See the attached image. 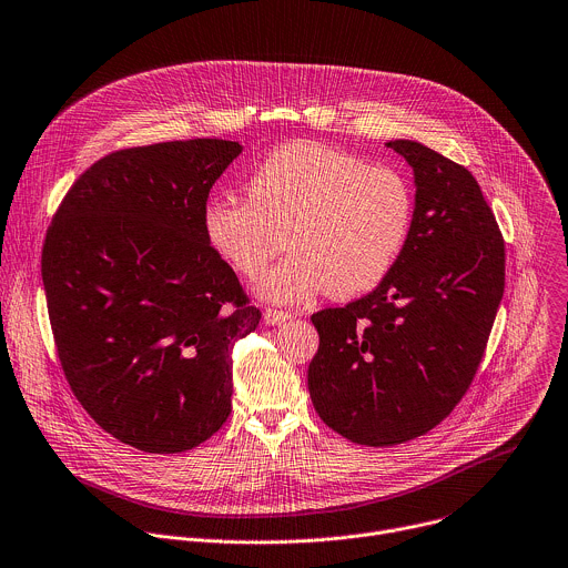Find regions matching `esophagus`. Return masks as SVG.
<instances>
[{"label": "esophagus", "instance_id": "34e87169", "mask_svg": "<svg viewBox=\"0 0 568 568\" xmlns=\"http://www.w3.org/2000/svg\"><path fill=\"white\" fill-rule=\"evenodd\" d=\"M291 321V313L288 311H282V308H266L264 311V323L271 325V327H277L282 323Z\"/></svg>", "mask_w": 568, "mask_h": 568}]
</instances>
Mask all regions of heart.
<instances>
[{"label": "heart", "mask_w": 568, "mask_h": 568, "mask_svg": "<svg viewBox=\"0 0 568 568\" xmlns=\"http://www.w3.org/2000/svg\"><path fill=\"white\" fill-rule=\"evenodd\" d=\"M250 196L219 194L203 212L216 255L255 280L286 227L288 255L257 284L264 300L306 302L329 288L354 297L379 286L399 262L415 219L410 180L369 166L352 151L291 142L264 158L247 180Z\"/></svg>", "instance_id": "obj_1"}]
</instances>
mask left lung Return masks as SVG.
<instances>
[{
  "label": "left lung",
  "instance_id": "1",
  "mask_svg": "<svg viewBox=\"0 0 568 568\" xmlns=\"http://www.w3.org/2000/svg\"><path fill=\"white\" fill-rule=\"evenodd\" d=\"M415 173V219L372 293L313 313L321 347L308 395L321 419L365 447H393L443 422L469 390L506 288V243L476 178L395 140Z\"/></svg>",
  "mask_w": 568,
  "mask_h": 568
}]
</instances>
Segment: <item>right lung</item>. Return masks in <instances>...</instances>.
Masks as SVG:
<instances>
[{"label":"right lung","instance_id":"right-lung-1","mask_svg":"<svg viewBox=\"0 0 568 568\" xmlns=\"http://www.w3.org/2000/svg\"><path fill=\"white\" fill-rule=\"evenodd\" d=\"M239 142L121 149L79 175L42 245L55 352L119 443L180 454L232 410V347L262 311L207 243L203 212Z\"/></svg>","mask_w":568,"mask_h":568}]
</instances>
